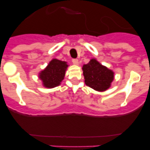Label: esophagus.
Segmentation results:
<instances>
[{
	"instance_id": "obj_1",
	"label": "esophagus",
	"mask_w": 150,
	"mask_h": 150,
	"mask_svg": "<svg viewBox=\"0 0 150 150\" xmlns=\"http://www.w3.org/2000/svg\"><path fill=\"white\" fill-rule=\"evenodd\" d=\"M72 62H73V64H76V65H77L78 64H79V61H78V59H73Z\"/></svg>"
}]
</instances>
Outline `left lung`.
Returning <instances> with one entry per match:
<instances>
[{"label": "left lung", "mask_w": 150, "mask_h": 150, "mask_svg": "<svg viewBox=\"0 0 150 150\" xmlns=\"http://www.w3.org/2000/svg\"><path fill=\"white\" fill-rule=\"evenodd\" d=\"M83 71L86 85L98 91L108 89L114 79L113 71L102 65L95 59L83 66Z\"/></svg>", "instance_id": "obj_1"}]
</instances>
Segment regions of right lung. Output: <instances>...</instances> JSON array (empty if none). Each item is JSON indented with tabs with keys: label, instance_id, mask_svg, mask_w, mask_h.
Masks as SVG:
<instances>
[{
	"label": "right lung",
	"instance_id": "right-lung-1",
	"mask_svg": "<svg viewBox=\"0 0 150 150\" xmlns=\"http://www.w3.org/2000/svg\"><path fill=\"white\" fill-rule=\"evenodd\" d=\"M67 67L66 62L52 59L47 67L39 74V78L43 82V86L51 88L59 86L64 79Z\"/></svg>",
	"mask_w": 150,
	"mask_h": 150
}]
</instances>
